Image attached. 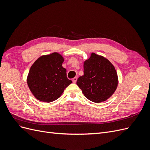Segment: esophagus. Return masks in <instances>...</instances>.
I'll list each match as a JSON object with an SVG mask.
<instances>
[{
    "instance_id": "obj_1",
    "label": "esophagus",
    "mask_w": 150,
    "mask_h": 150,
    "mask_svg": "<svg viewBox=\"0 0 150 150\" xmlns=\"http://www.w3.org/2000/svg\"><path fill=\"white\" fill-rule=\"evenodd\" d=\"M76 81H77V78H76V77H75V78H74L73 79H72V82H73L74 83H76Z\"/></svg>"
}]
</instances>
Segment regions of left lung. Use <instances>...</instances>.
I'll use <instances>...</instances> for the list:
<instances>
[{"label": "left lung", "mask_w": 150, "mask_h": 150, "mask_svg": "<svg viewBox=\"0 0 150 150\" xmlns=\"http://www.w3.org/2000/svg\"><path fill=\"white\" fill-rule=\"evenodd\" d=\"M77 85L86 98L94 103L105 101L116 91L118 78L115 68L107 59L92 53L84 62V75Z\"/></svg>", "instance_id": "left-lung-1"}]
</instances>
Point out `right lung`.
Here are the masks:
<instances>
[{
	"label": "right lung",
	"mask_w": 150,
	"mask_h": 150,
	"mask_svg": "<svg viewBox=\"0 0 150 150\" xmlns=\"http://www.w3.org/2000/svg\"><path fill=\"white\" fill-rule=\"evenodd\" d=\"M64 58L57 52L40 56L30 67L27 79L31 93L38 100L50 103L61 96L72 83L62 66Z\"/></svg>",
	"instance_id": "obj_1"
}]
</instances>
